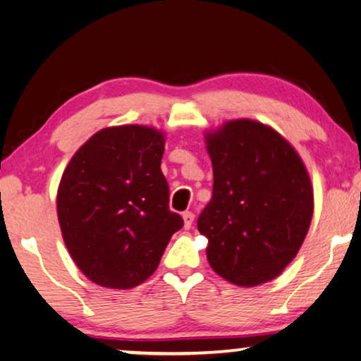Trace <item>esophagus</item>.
Here are the masks:
<instances>
[{"instance_id": "34e87169", "label": "esophagus", "mask_w": 361, "mask_h": 361, "mask_svg": "<svg viewBox=\"0 0 361 361\" xmlns=\"http://www.w3.org/2000/svg\"><path fill=\"white\" fill-rule=\"evenodd\" d=\"M183 221H185V227H186V229H190V227L192 226V222H195V214H192L191 211L183 212Z\"/></svg>"}]
</instances>
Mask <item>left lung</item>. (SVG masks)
I'll list each match as a JSON object with an SVG mask.
<instances>
[{
    "instance_id": "8db88e82",
    "label": "left lung",
    "mask_w": 361,
    "mask_h": 361,
    "mask_svg": "<svg viewBox=\"0 0 361 361\" xmlns=\"http://www.w3.org/2000/svg\"><path fill=\"white\" fill-rule=\"evenodd\" d=\"M212 197L197 217L207 262L238 286L276 278L301 248L314 212L311 178L270 126L235 119L207 132Z\"/></svg>"
}]
</instances>
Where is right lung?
I'll return each mask as SVG.
<instances>
[{
    "mask_svg": "<svg viewBox=\"0 0 361 361\" xmlns=\"http://www.w3.org/2000/svg\"><path fill=\"white\" fill-rule=\"evenodd\" d=\"M164 150L160 130L116 126L91 135L63 171L57 191L63 242L83 275L99 286L144 283L183 227L169 207Z\"/></svg>",
    "mask_w": 361,
    "mask_h": 361,
    "instance_id": "right-lung-1",
    "label": "right lung"
}]
</instances>
